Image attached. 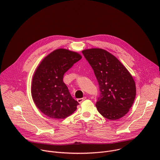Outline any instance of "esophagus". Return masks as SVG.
<instances>
[{
    "mask_svg": "<svg viewBox=\"0 0 160 160\" xmlns=\"http://www.w3.org/2000/svg\"><path fill=\"white\" fill-rule=\"evenodd\" d=\"M87 99V98L86 97H83V98H80V99H77V101L79 102V103H81L82 102H83L84 100H85Z\"/></svg>",
    "mask_w": 160,
    "mask_h": 160,
    "instance_id": "34e87169",
    "label": "esophagus"
}]
</instances>
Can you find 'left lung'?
<instances>
[{"label": "left lung", "mask_w": 160, "mask_h": 160, "mask_svg": "<svg viewBox=\"0 0 160 160\" xmlns=\"http://www.w3.org/2000/svg\"><path fill=\"white\" fill-rule=\"evenodd\" d=\"M82 53L92 66L99 83L101 93L96 104L98 111L108 120L123 117L136 96L132 75L115 56L104 49H87Z\"/></svg>", "instance_id": "obj_1"}]
</instances>
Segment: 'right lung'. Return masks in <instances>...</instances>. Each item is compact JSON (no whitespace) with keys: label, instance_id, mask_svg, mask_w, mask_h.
<instances>
[{"label":"right lung","instance_id":"1","mask_svg":"<svg viewBox=\"0 0 160 160\" xmlns=\"http://www.w3.org/2000/svg\"><path fill=\"white\" fill-rule=\"evenodd\" d=\"M82 56L66 49H58L45 56L33 76L31 93L37 108L45 115L64 119L77 109L78 102L71 96L63 76Z\"/></svg>","mask_w":160,"mask_h":160}]
</instances>
